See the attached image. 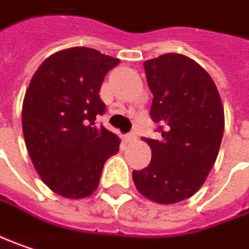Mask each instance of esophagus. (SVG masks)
<instances>
[{
    "label": "esophagus",
    "mask_w": 249,
    "mask_h": 249,
    "mask_svg": "<svg viewBox=\"0 0 249 249\" xmlns=\"http://www.w3.org/2000/svg\"><path fill=\"white\" fill-rule=\"evenodd\" d=\"M136 138H138L136 132H131V134H128V135L125 136L126 142H134V141H136Z\"/></svg>",
    "instance_id": "obj_1"
}]
</instances>
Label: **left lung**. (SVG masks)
<instances>
[{"instance_id":"1","label":"left lung","mask_w":249,"mask_h":249,"mask_svg":"<svg viewBox=\"0 0 249 249\" xmlns=\"http://www.w3.org/2000/svg\"><path fill=\"white\" fill-rule=\"evenodd\" d=\"M143 67L153 93L150 117L161 125V136L145 139L152 160L132 178L145 198L171 205L206 181L222 143L224 108L211 75L187 55L168 53Z\"/></svg>"}]
</instances>
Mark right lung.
Listing matches in <instances>:
<instances>
[{"instance_id": "obj_1", "label": "right lung", "mask_w": 249, "mask_h": 249, "mask_svg": "<svg viewBox=\"0 0 249 249\" xmlns=\"http://www.w3.org/2000/svg\"><path fill=\"white\" fill-rule=\"evenodd\" d=\"M118 58L89 47L54 53L35 72L22 106V129L40 178L64 198L90 196L120 138L96 125L106 104L99 92Z\"/></svg>"}]
</instances>
